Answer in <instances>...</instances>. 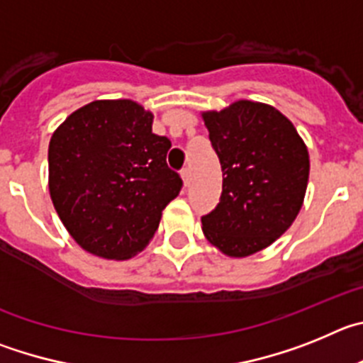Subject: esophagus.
<instances>
[{
	"instance_id": "34e87169",
	"label": "esophagus",
	"mask_w": 363,
	"mask_h": 363,
	"mask_svg": "<svg viewBox=\"0 0 363 363\" xmlns=\"http://www.w3.org/2000/svg\"><path fill=\"white\" fill-rule=\"evenodd\" d=\"M181 177H182V182H184V186H188L189 184V168L181 169Z\"/></svg>"
}]
</instances>
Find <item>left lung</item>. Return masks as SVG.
I'll use <instances>...</instances> for the list:
<instances>
[{"label":"left lung","instance_id":"1","mask_svg":"<svg viewBox=\"0 0 363 363\" xmlns=\"http://www.w3.org/2000/svg\"><path fill=\"white\" fill-rule=\"evenodd\" d=\"M202 119L222 166L220 202L201 218L202 231L224 255L244 259L271 246L298 215L308 146L271 104L240 99Z\"/></svg>","mask_w":363,"mask_h":363}]
</instances>
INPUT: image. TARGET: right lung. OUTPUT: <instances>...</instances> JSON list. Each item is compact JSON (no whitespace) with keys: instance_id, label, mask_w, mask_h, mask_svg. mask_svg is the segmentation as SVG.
I'll list each match as a JSON object with an SVG mask.
<instances>
[{"instance_id":"1","label":"right lung","mask_w":363,"mask_h":363,"mask_svg":"<svg viewBox=\"0 0 363 363\" xmlns=\"http://www.w3.org/2000/svg\"><path fill=\"white\" fill-rule=\"evenodd\" d=\"M132 99H99L72 112L48 145V191L70 237L88 253L128 260L145 250L182 188L166 164L168 137Z\"/></svg>"}]
</instances>
